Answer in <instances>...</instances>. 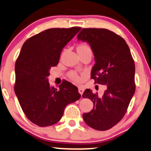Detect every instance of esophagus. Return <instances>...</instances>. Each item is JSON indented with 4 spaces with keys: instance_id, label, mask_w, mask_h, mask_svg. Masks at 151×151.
<instances>
[{
    "instance_id": "1",
    "label": "esophagus",
    "mask_w": 151,
    "mask_h": 151,
    "mask_svg": "<svg viewBox=\"0 0 151 151\" xmlns=\"http://www.w3.org/2000/svg\"><path fill=\"white\" fill-rule=\"evenodd\" d=\"M78 92H79V93L81 94V95H82L83 92H84V90H83V88H81V87H79V88H78Z\"/></svg>"
}]
</instances>
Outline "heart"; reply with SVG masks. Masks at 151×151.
<instances>
[{"mask_svg": "<svg viewBox=\"0 0 151 151\" xmlns=\"http://www.w3.org/2000/svg\"><path fill=\"white\" fill-rule=\"evenodd\" d=\"M87 48H89V47H87V46H86V45H81L78 47V49H87ZM69 76H70V78L73 79V81H81V77H80L78 74L76 72H71L70 73V75H69Z\"/></svg>", "mask_w": 151, "mask_h": 151, "instance_id": "b5f03b06", "label": "heart"}]
</instances>
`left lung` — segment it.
I'll return each mask as SVG.
<instances>
[{"label": "left lung", "mask_w": 151, "mask_h": 151, "mask_svg": "<svg viewBox=\"0 0 151 151\" xmlns=\"http://www.w3.org/2000/svg\"><path fill=\"white\" fill-rule=\"evenodd\" d=\"M86 42L95 56L91 78L106 86L102 96L86 89L83 98L93 101V109L83 114L87 125L105 131L115 126L124 116L135 93V65L126 41L107 29L83 28L77 36Z\"/></svg>", "instance_id": "obj_1"}]
</instances>
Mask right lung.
I'll return each instance as SVG.
<instances>
[{
  "instance_id": "obj_1",
  "label": "right lung",
  "mask_w": 151,
  "mask_h": 151,
  "mask_svg": "<svg viewBox=\"0 0 151 151\" xmlns=\"http://www.w3.org/2000/svg\"><path fill=\"white\" fill-rule=\"evenodd\" d=\"M81 27L51 28L24 42L15 63V93L22 111L39 127L60 121L67 105L78 100L77 87L63 81L58 88L50 86L48 76L57 65L63 48Z\"/></svg>"
}]
</instances>
